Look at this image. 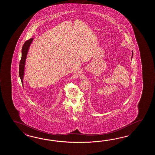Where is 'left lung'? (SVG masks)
Returning <instances> with one entry per match:
<instances>
[{"mask_svg": "<svg viewBox=\"0 0 155 155\" xmlns=\"http://www.w3.org/2000/svg\"><path fill=\"white\" fill-rule=\"evenodd\" d=\"M133 55H134V53H133V51H132V57L131 59L132 58V57H133Z\"/></svg>", "mask_w": 155, "mask_h": 155, "instance_id": "8db88e82", "label": "left lung"}]
</instances>
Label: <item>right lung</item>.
Wrapping results in <instances>:
<instances>
[{
  "label": "right lung",
  "mask_w": 155,
  "mask_h": 155,
  "mask_svg": "<svg viewBox=\"0 0 155 155\" xmlns=\"http://www.w3.org/2000/svg\"><path fill=\"white\" fill-rule=\"evenodd\" d=\"M34 38H31L29 40L26 41L24 44L22 49H21V58L20 60V64H19V74L22 85H23V79L25 74V66L26 62V56L29 49L30 46L31 44L33 42Z\"/></svg>",
  "instance_id": "add662e5"
}]
</instances>
